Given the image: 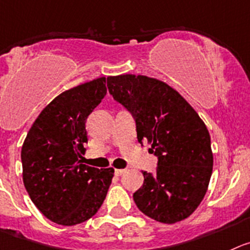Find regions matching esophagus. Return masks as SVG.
<instances>
[{
	"label": "esophagus",
	"mask_w": 250,
	"mask_h": 250,
	"mask_svg": "<svg viewBox=\"0 0 250 250\" xmlns=\"http://www.w3.org/2000/svg\"><path fill=\"white\" fill-rule=\"evenodd\" d=\"M125 172V169H116L114 170V174L117 175V176H121V175H123Z\"/></svg>",
	"instance_id": "esophagus-1"
}]
</instances>
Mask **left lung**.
<instances>
[{
	"label": "left lung",
	"mask_w": 250,
	"mask_h": 250,
	"mask_svg": "<svg viewBox=\"0 0 250 250\" xmlns=\"http://www.w3.org/2000/svg\"><path fill=\"white\" fill-rule=\"evenodd\" d=\"M113 99L136 120L139 143L148 141L158 157L155 174L133 193L137 207L162 223L180 222L206 195L213 167L211 137L204 121L178 91L144 75L108 76Z\"/></svg>",
	"instance_id": "left-lung-1"
}]
</instances>
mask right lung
Segmentation results:
<instances>
[{
	"instance_id": "obj_1",
	"label": "right lung",
	"mask_w": 250,
	"mask_h": 250,
	"mask_svg": "<svg viewBox=\"0 0 250 250\" xmlns=\"http://www.w3.org/2000/svg\"><path fill=\"white\" fill-rule=\"evenodd\" d=\"M107 92L106 78L69 88L32 125L22 146L23 184L37 208L53 222L87 221L106 199L114 169L83 164L85 122Z\"/></svg>"
}]
</instances>
